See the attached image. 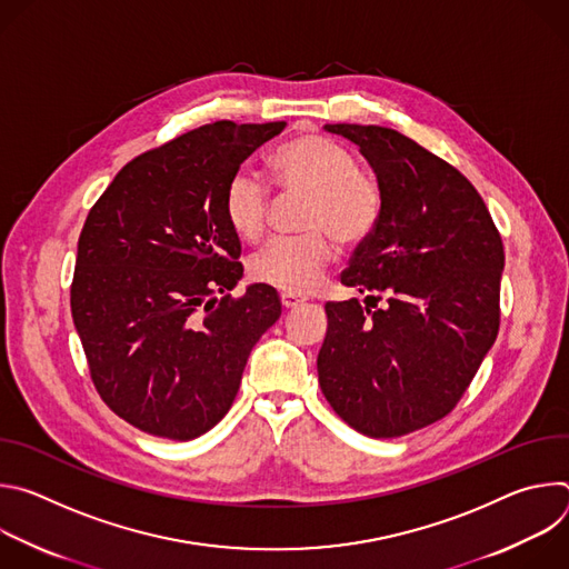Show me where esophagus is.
Instances as JSON below:
<instances>
[{
	"instance_id": "esophagus-1",
	"label": "esophagus",
	"mask_w": 569,
	"mask_h": 569,
	"mask_svg": "<svg viewBox=\"0 0 569 569\" xmlns=\"http://www.w3.org/2000/svg\"><path fill=\"white\" fill-rule=\"evenodd\" d=\"M306 301V297H301V295H292V292H281V306L286 308V310H290V308H297V306H301Z\"/></svg>"
}]
</instances>
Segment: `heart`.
<instances>
[{"mask_svg": "<svg viewBox=\"0 0 569 569\" xmlns=\"http://www.w3.org/2000/svg\"><path fill=\"white\" fill-rule=\"evenodd\" d=\"M272 176L286 196L306 198L303 231L277 240L250 261V277L268 288L303 295L319 286L342 248L367 242L382 218L380 182L360 169L356 154L342 143L308 132L272 157ZM270 191L250 171H236L222 198L229 229L246 242L263 238L270 218Z\"/></svg>", "mask_w": 569, "mask_h": 569, "instance_id": "b5f03b06", "label": "heart"}]
</instances>
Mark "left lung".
<instances>
[{"label":"left lung","mask_w":569,"mask_h":569,"mask_svg":"<svg viewBox=\"0 0 569 569\" xmlns=\"http://www.w3.org/2000/svg\"><path fill=\"white\" fill-rule=\"evenodd\" d=\"M323 130L360 148L385 204L342 272L367 306L327 303L319 387L353 430L393 439L448 417L493 347L505 246L481 196L435 152L391 128Z\"/></svg>","instance_id":"left-lung-1"}]
</instances>
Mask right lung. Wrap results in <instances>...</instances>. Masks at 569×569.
<instances>
[{"instance_id":"add662e5","label":"right lung","mask_w":569,"mask_h":569,"mask_svg":"<svg viewBox=\"0 0 569 569\" xmlns=\"http://www.w3.org/2000/svg\"><path fill=\"white\" fill-rule=\"evenodd\" d=\"M286 121H216L117 173L78 238L71 317L108 408L152 437L189 441L231 408L252 347L281 317L242 277L224 187ZM220 291L223 297L216 298Z\"/></svg>"}]
</instances>
